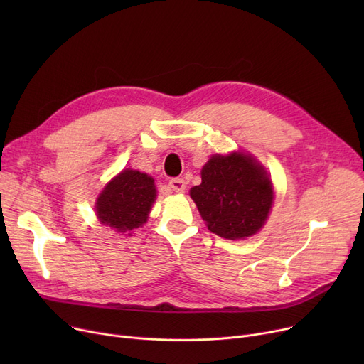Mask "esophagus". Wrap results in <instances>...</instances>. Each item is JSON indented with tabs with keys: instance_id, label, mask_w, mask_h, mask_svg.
Listing matches in <instances>:
<instances>
[{
	"instance_id": "obj_1",
	"label": "esophagus",
	"mask_w": 364,
	"mask_h": 364,
	"mask_svg": "<svg viewBox=\"0 0 364 364\" xmlns=\"http://www.w3.org/2000/svg\"><path fill=\"white\" fill-rule=\"evenodd\" d=\"M169 186L177 193H184L186 192V181L183 178H172L169 181Z\"/></svg>"
}]
</instances>
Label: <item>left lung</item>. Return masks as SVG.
Masks as SVG:
<instances>
[{
	"label": "left lung",
	"mask_w": 364,
	"mask_h": 364,
	"mask_svg": "<svg viewBox=\"0 0 364 364\" xmlns=\"http://www.w3.org/2000/svg\"><path fill=\"white\" fill-rule=\"evenodd\" d=\"M202 183L190 188L209 232L237 240L254 236L269 218L273 186L264 166L251 155H213L202 168Z\"/></svg>",
	"instance_id": "obj_1"
}]
</instances>
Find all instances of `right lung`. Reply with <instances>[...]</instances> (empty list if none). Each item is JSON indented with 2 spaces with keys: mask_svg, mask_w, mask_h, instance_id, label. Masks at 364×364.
<instances>
[{
  "mask_svg": "<svg viewBox=\"0 0 364 364\" xmlns=\"http://www.w3.org/2000/svg\"><path fill=\"white\" fill-rule=\"evenodd\" d=\"M156 199L155 180L137 169H124L112 178L95 200V214L102 224L131 236L141 227Z\"/></svg>",
  "mask_w": 364,
  "mask_h": 364,
  "instance_id": "obj_1",
  "label": "right lung"
}]
</instances>
